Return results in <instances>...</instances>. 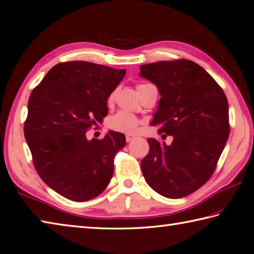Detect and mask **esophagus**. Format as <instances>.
I'll return each mask as SVG.
<instances>
[{
	"label": "esophagus",
	"mask_w": 254,
	"mask_h": 254,
	"mask_svg": "<svg viewBox=\"0 0 254 254\" xmlns=\"http://www.w3.org/2000/svg\"><path fill=\"white\" fill-rule=\"evenodd\" d=\"M134 135H132V134H127L126 135V139H127V142H130V141H132L133 139H134Z\"/></svg>",
	"instance_id": "34e87169"
}]
</instances>
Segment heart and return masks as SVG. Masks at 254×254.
Listing matches in <instances>:
<instances>
[{"label": "heart", "instance_id": "b5f03b06", "mask_svg": "<svg viewBox=\"0 0 254 254\" xmlns=\"http://www.w3.org/2000/svg\"><path fill=\"white\" fill-rule=\"evenodd\" d=\"M142 85V84H141ZM139 85V86H141ZM137 86V87H139ZM114 100V93H111L109 95L108 103L111 104ZM140 120L137 119L134 115L127 112H118L111 117L109 121V127L112 128V130L121 133H127V134H132V133H135L137 127H139Z\"/></svg>", "mask_w": 254, "mask_h": 254}]
</instances>
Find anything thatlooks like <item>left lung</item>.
I'll use <instances>...</instances> for the list:
<instances>
[{
	"instance_id": "obj_1",
	"label": "left lung",
	"mask_w": 254,
	"mask_h": 254,
	"mask_svg": "<svg viewBox=\"0 0 254 254\" xmlns=\"http://www.w3.org/2000/svg\"><path fill=\"white\" fill-rule=\"evenodd\" d=\"M140 75L158 86L152 126L173 136L171 145L149 139L141 161L146 183L169 199L191 194L209 180L229 137V104L223 90L199 64L174 60L144 64Z\"/></svg>"
}]
</instances>
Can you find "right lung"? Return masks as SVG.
<instances>
[{
  "label": "right lung",
  "instance_id": "obj_1",
  "mask_svg": "<svg viewBox=\"0 0 254 254\" xmlns=\"http://www.w3.org/2000/svg\"><path fill=\"white\" fill-rule=\"evenodd\" d=\"M126 75L85 61L59 63L32 91L24 136L40 178L59 194L83 202L100 195L113 175L115 154L126 145L122 133L102 140L86 132L108 115L107 101Z\"/></svg>",
  "mask_w": 254,
  "mask_h": 254
}]
</instances>
